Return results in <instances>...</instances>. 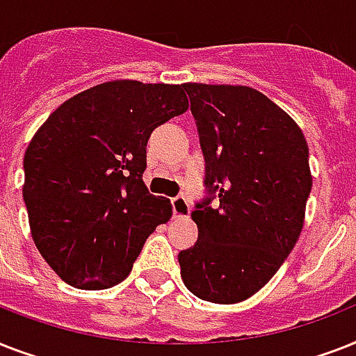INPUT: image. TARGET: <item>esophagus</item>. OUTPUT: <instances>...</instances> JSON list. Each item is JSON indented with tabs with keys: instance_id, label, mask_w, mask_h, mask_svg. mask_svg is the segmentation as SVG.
Instances as JSON below:
<instances>
[{
	"instance_id": "34e87169",
	"label": "esophagus",
	"mask_w": 356,
	"mask_h": 356,
	"mask_svg": "<svg viewBox=\"0 0 356 356\" xmlns=\"http://www.w3.org/2000/svg\"><path fill=\"white\" fill-rule=\"evenodd\" d=\"M172 211L173 216H188L190 214V201L184 195H177L172 200Z\"/></svg>"
}]
</instances>
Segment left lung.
Returning <instances> with one entry per match:
<instances>
[{"label": "left lung", "mask_w": 356, "mask_h": 356, "mask_svg": "<svg viewBox=\"0 0 356 356\" xmlns=\"http://www.w3.org/2000/svg\"><path fill=\"white\" fill-rule=\"evenodd\" d=\"M183 88L207 195L192 212L197 242L179 253L181 277L203 301L238 303L275 275L301 234L312 188L309 145L298 123L249 86Z\"/></svg>", "instance_id": "1"}]
</instances>
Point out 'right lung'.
Listing matches in <instances>:
<instances>
[{"mask_svg":"<svg viewBox=\"0 0 356 356\" xmlns=\"http://www.w3.org/2000/svg\"><path fill=\"white\" fill-rule=\"evenodd\" d=\"M186 108L183 85L111 81L64 102L36 131L24 156V201L36 248L64 282L118 284L170 220V201L142 181L145 145Z\"/></svg>","mask_w":356,"mask_h":356,"instance_id":"right-lung-1","label":"right lung"}]
</instances>
